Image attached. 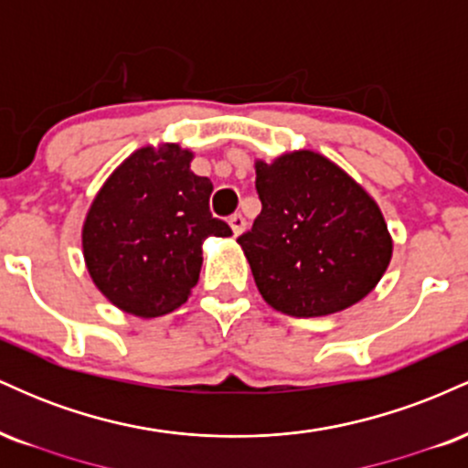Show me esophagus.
<instances>
[{
    "mask_svg": "<svg viewBox=\"0 0 468 468\" xmlns=\"http://www.w3.org/2000/svg\"><path fill=\"white\" fill-rule=\"evenodd\" d=\"M229 224H230V229H233V233H235V235H241V233H244V229H246V219H244V216H241V213H233V216L229 218Z\"/></svg>",
    "mask_w": 468,
    "mask_h": 468,
    "instance_id": "34e87169",
    "label": "esophagus"
}]
</instances>
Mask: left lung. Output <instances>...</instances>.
Listing matches in <instances>:
<instances>
[{
	"mask_svg": "<svg viewBox=\"0 0 468 468\" xmlns=\"http://www.w3.org/2000/svg\"><path fill=\"white\" fill-rule=\"evenodd\" d=\"M261 213L238 241L266 303L308 319L346 310L391 260L383 213L325 155L294 152L257 163Z\"/></svg>",
	"mask_w": 468,
	"mask_h": 468,
	"instance_id": "8db88e82",
	"label": "left lung"
}]
</instances>
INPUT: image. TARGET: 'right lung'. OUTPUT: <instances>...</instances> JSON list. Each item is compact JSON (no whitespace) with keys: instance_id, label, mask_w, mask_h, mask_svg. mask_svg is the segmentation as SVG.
Listing matches in <instances>:
<instances>
[{"instance_id":"1","label":"right lung","mask_w":468,"mask_h":468,"mask_svg":"<svg viewBox=\"0 0 468 468\" xmlns=\"http://www.w3.org/2000/svg\"><path fill=\"white\" fill-rule=\"evenodd\" d=\"M178 144L132 154L92 202L83 255L101 292L125 313L160 316L189 299L204 239L233 230L208 208L213 185Z\"/></svg>"}]
</instances>
